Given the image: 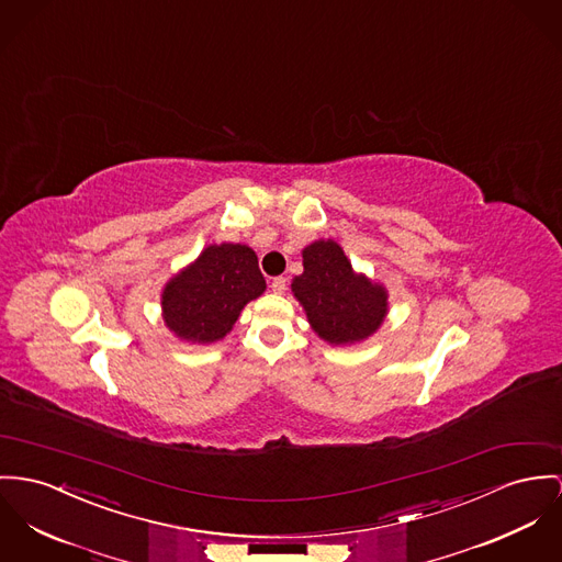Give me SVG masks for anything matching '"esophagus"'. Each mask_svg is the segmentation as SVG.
Wrapping results in <instances>:
<instances>
[{"mask_svg":"<svg viewBox=\"0 0 562 562\" xmlns=\"http://www.w3.org/2000/svg\"><path fill=\"white\" fill-rule=\"evenodd\" d=\"M271 291L278 293V295H282V293L286 291V278H282V276H280V278H273V280H271Z\"/></svg>","mask_w":562,"mask_h":562,"instance_id":"esophagus-1","label":"esophagus"}]
</instances>
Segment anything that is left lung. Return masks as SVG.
<instances>
[{"label": "left lung", "instance_id": "obj_1", "mask_svg": "<svg viewBox=\"0 0 562 562\" xmlns=\"http://www.w3.org/2000/svg\"><path fill=\"white\" fill-rule=\"evenodd\" d=\"M303 273L291 289L312 329L329 345H355L370 338L387 316V291L355 273L334 239L303 248Z\"/></svg>", "mask_w": 562, "mask_h": 562}]
</instances>
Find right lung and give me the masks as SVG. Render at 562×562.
Returning <instances> with one entry per match:
<instances>
[{
	"label": "right lung",
	"mask_w": 562,
	"mask_h": 562,
	"mask_svg": "<svg viewBox=\"0 0 562 562\" xmlns=\"http://www.w3.org/2000/svg\"><path fill=\"white\" fill-rule=\"evenodd\" d=\"M259 259L241 244L207 246L162 291V316L179 340L212 345L222 340L244 305L265 291Z\"/></svg>",
	"instance_id": "add662e5"
}]
</instances>
